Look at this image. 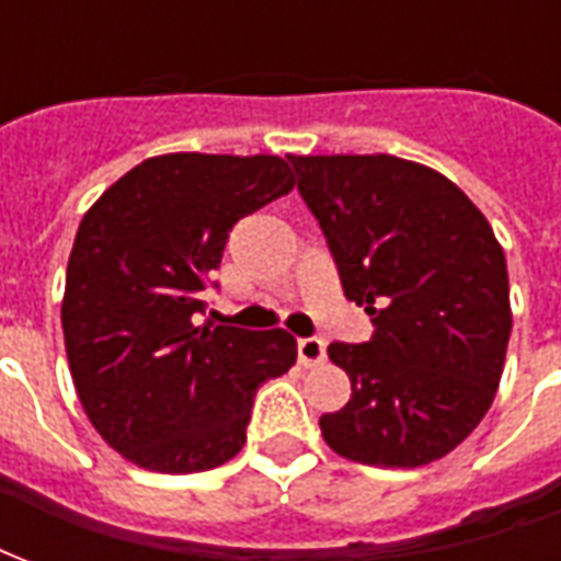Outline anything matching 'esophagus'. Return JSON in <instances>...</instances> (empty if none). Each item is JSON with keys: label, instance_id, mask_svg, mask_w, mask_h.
<instances>
[{"label": "esophagus", "instance_id": "esophagus-1", "mask_svg": "<svg viewBox=\"0 0 561 561\" xmlns=\"http://www.w3.org/2000/svg\"><path fill=\"white\" fill-rule=\"evenodd\" d=\"M322 358H325V343L320 337H301L298 341V362L305 367H317L322 365Z\"/></svg>", "mask_w": 561, "mask_h": 561}]
</instances>
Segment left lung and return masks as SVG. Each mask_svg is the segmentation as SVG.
<instances>
[{"mask_svg":"<svg viewBox=\"0 0 561 561\" xmlns=\"http://www.w3.org/2000/svg\"><path fill=\"white\" fill-rule=\"evenodd\" d=\"M320 220L343 296L374 320L331 343L353 398L320 419L346 460L433 463L496 398L511 337L508 265L488 218L451 179L394 154H286Z\"/></svg>","mask_w":561,"mask_h":561,"instance_id":"1","label":"left lung"}]
</instances>
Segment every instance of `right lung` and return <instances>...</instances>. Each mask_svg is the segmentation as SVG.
<instances>
[{"instance_id":"add662e5","label":"right lung","mask_w":561,"mask_h":561,"mask_svg":"<svg viewBox=\"0 0 561 561\" xmlns=\"http://www.w3.org/2000/svg\"><path fill=\"white\" fill-rule=\"evenodd\" d=\"M293 185L277 154L175 151L137 163L80 220L65 353L92 427L130 463L167 476L227 463L256 388L296 365L284 329L199 322L232 227Z\"/></svg>"}]
</instances>
